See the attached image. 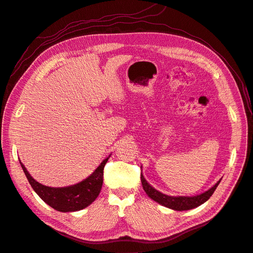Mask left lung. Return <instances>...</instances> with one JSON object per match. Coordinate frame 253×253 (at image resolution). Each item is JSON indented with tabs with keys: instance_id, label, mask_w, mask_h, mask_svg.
Returning <instances> with one entry per match:
<instances>
[{
	"instance_id": "left-lung-1",
	"label": "left lung",
	"mask_w": 253,
	"mask_h": 253,
	"mask_svg": "<svg viewBox=\"0 0 253 253\" xmlns=\"http://www.w3.org/2000/svg\"><path fill=\"white\" fill-rule=\"evenodd\" d=\"M140 178H141V183H142V188L145 191V193L148 194L149 197H151L153 201L157 202L158 204L163 205L167 208H170L176 211H185V210H191L194 209L196 207L203 205L207 201L209 200L210 196L214 193V191L217 188L218 183L220 182L221 179H219L215 185H214L212 188H210L208 191L200 194V195H195V196H169L166 195L162 192H159L156 189L153 188L150 183L145 180L143 177L142 173L140 174Z\"/></svg>"
}]
</instances>
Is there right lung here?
Returning <instances> with one entry per match:
<instances>
[{
    "label": "right lung",
    "instance_id": "obj_1",
    "mask_svg": "<svg viewBox=\"0 0 253 253\" xmlns=\"http://www.w3.org/2000/svg\"><path fill=\"white\" fill-rule=\"evenodd\" d=\"M110 156L105 158L94 173L90 174L86 179L76 183V185L63 188H51L41 185L40 182H38L30 176L24 165L21 162L20 164L30 186L35 192L42 198V201L57 211L74 212L86 208L100 193L103 182V169Z\"/></svg>",
    "mask_w": 253,
    "mask_h": 253
}]
</instances>
